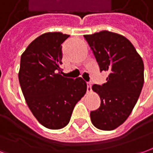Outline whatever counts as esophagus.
<instances>
[{
  "label": "esophagus",
  "mask_w": 153,
  "mask_h": 153,
  "mask_svg": "<svg viewBox=\"0 0 153 153\" xmlns=\"http://www.w3.org/2000/svg\"><path fill=\"white\" fill-rule=\"evenodd\" d=\"M87 87H88V88H87V93H91V92H92V81L87 83Z\"/></svg>",
  "instance_id": "obj_1"
}]
</instances>
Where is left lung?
Returning a JSON list of instances; mask_svg holds the SVG:
<instances>
[{"instance_id":"obj_1","label":"left lung","mask_w":153,"mask_h":153,"mask_svg":"<svg viewBox=\"0 0 153 153\" xmlns=\"http://www.w3.org/2000/svg\"><path fill=\"white\" fill-rule=\"evenodd\" d=\"M83 37L101 72H109L106 83L93 85L101 105L91 111V120L99 129L113 130L126 120L137 103L144 82L143 62L133 44L122 35L104 30Z\"/></svg>"}]
</instances>
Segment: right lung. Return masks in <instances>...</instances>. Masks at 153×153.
Instances as JSON below:
<instances>
[{
  "label": "right lung",
  "mask_w": 153,
  "mask_h": 153,
  "mask_svg": "<svg viewBox=\"0 0 153 153\" xmlns=\"http://www.w3.org/2000/svg\"><path fill=\"white\" fill-rule=\"evenodd\" d=\"M69 37L62 33L41 35L20 59L19 80L25 101L38 122L50 129L69 124L74 106L87 91L82 78L61 75V44Z\"/></svg>",
  "instance_id": "add662e5"
}]
</instances>
